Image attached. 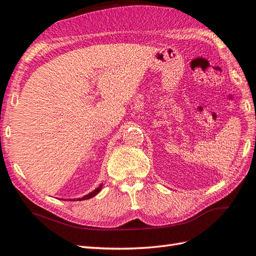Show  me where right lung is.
Listing matches in <instances>:
<instances>
[{"mask_svg": "<svg viewBox=\"0 0 256 256\" xmlns=\"http://www.w3.org/2000/svg\"><path fill=\"white\" fill-rule=\"evenodd\" d=\"M102 184H100L97 189H95L94 191H92L90 193H88V194H86V196L81 198H76V200H88V198H94V196L97 194V193H98L100 190H102ZM72 200H74V198Z\"/></svg>", "mask_w": 256, "mask_h": 256, "instance_id": "right-lung-1", "label": "right lung"}]
</instances>
